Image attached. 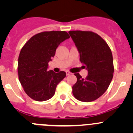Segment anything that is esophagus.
Returning <instances> with one entry per match:
<instances>
[{
    "label": "esophagus",
    "instance_id": "34e87169",
    "mask_svg": "<svg viewBox=\"0 0 133 133\" xmlns=\"http://www.w3.org/2000/svg\"><path fill=\"white\" fill-rule=\"evenodd\" d=\"M71 74V73H70V72L69 71H66V75H69Z\"/></svg>",
    "mask_w": 133,
    "mask_h": 133
}]
</instances>
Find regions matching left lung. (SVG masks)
I'll return each mask as SVG.
<instances>
[{
  "label": "left lung",
  "mask_w": 133,
  "mask_h": 133,
  "mask_svg": "<svg viewBox=\"0 0 133 133\" xmlns=\"http://www.w3.org/2000/svg\"><path fill=\"white\" fill-rule=\"evenodd\" d=\"M71 37L80 53V60L88 70L82 78L79 73L72 87L77 100L84 102L94 101L108 89L113 77L114 66L111 49L100 35L89 31H70Z\"/></svg>",
  "instance_id": "obj_1"
}]
</instances>
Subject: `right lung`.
<instances>
[{
  "mask_svg": "<svg viewBox=\"0 0 133 133\" xmlns=\"http://www.w3.org/2000/svg\"><path fill=\"white\" fill-rule=\"evenodd\" d=\"M69 37L64 31L41 32L33 36L22 47L18 57V79L31 98L42 102L55 95L57 85L66 73L48 71V63L55 55L59 44Z\"/></svg>",
  "mask_w": 133,
  "mask_h": 133,
  "instance_id": "obj_1",
  "label": "right lung"
}]
</instances>
